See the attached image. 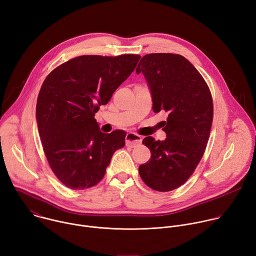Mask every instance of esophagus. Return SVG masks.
I'll return each mask as SVG.
<instances>
[{
    "mask_svg": "<svg viewBox=\"0 0 256 256\" xmlns=\"http://www.w3.org/2000/svg\"><path fill=\"white\" fill-rule=\"evenodd\" d=\"M140 142H142V136L138 134H136L134 132H128L126 136V144L128 147L134 148L140 144Z\"/></svg>",
    "mask_w": 256,
    "mask_h": 256,
    "instance_id": "34e87169",
    "label": "esophagus"
}]
</instances>
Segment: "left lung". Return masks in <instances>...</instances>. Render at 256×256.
<instances>
[{
  "mask_svg": "<svg viewBox=\"0 0 256 256\" xmlns=\"http://www.w3.org/2000/svg\"><path fill=\"white\" fill-rule=\"evenodd\" d=\"M136 72L147 81L153 112L168 114L164 140H142L151 158L138 173L149 188L170 192L184 184L204 155L212 122V95L198 70L180 54H146Z\"/></svg>",
  "mask_w": 256,
  "mask_h": 256,
  "instance_id": "obj_1",
  "label": "left lung"
}]
</instances>
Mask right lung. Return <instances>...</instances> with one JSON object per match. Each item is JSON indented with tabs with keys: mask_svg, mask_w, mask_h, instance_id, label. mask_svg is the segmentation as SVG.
<instances>
[{
	"mask_svg": "<svg viewBox=\"0 0 256 256\" xmlns=\"http://www.w3.org/2000/svg\"><path fill=\"white\" fill-rule=\"evenodd\" d=\"M140 56H81L54 68L36 103V122L50 168L70 190H85L103 178L126 132L104 134L94 118L110 100Z\"/></svg>",
	"mask_w": 256,
	"mask_h": 256,
	"instance_id": "add662e5",
	"label": "right lung"
}]
</instances>
